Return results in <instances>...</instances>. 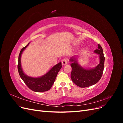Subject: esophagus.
<instances>
[{"label": "esophagus", "mask_w": 123, "mask_h": 123, "mask_svg": "<svg viewBox=\"0 0 123 123\" xmlns=\"http://www.w3.org/2000/svg\"><path fill=\"white\" fill-rule=\"evenodd\" d=\"M62 65L65 66V65H67V64L68 60H67V59H63V60L62 61Z\"/></svg>", "instance_id": "1"}]
</instances>
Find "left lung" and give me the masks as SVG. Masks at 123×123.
<instances>
[{
	"label": "left lung",
	"instance_id": "8db88e82",
	"mask_svg": "<svg viewBox=\"0 0 123 123\" xmlns=\"http://www.w3.org/2000/svg\"><path fill=\"white\" fill-rule=\"evenodd\" d=\"M94 53L99 55L100 62L93 69H85L81 67L77 62L76 56H73L70 59V61L72 62L71 64L72 68L71 78L73 82L80 87L85 88L95 85L102 76L105 57L102 48L99 44H98V49L94 50Z\"/></svg>",
	"mask_w": 123,
	"mask_h": 123
}]
</instances>
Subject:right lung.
<instances>
[{
    "mask_svg": "<svg viewBox=\"0 0 123 123\" xmlns=\"http://www.w3.org/2000/svg\"><path fill=\"white\" fill-rule=\"evenodd\" d=\"M29 43L21 50L19 54L17 65L18 73L21 79L24 81L25 84L31 90L37 92L48 91L52 86L59 71L62 68V62H59L58 64L53 66L51 70L49 71V72L40 77L35 78L26 75L21 68V55L23 51L29 45Z\"/></svg>",
    "mask_w": 123,
    "mask_h": 123,
    "instance_id": "1",
    "label": "right lung"
}]
</instances>
